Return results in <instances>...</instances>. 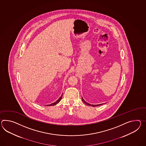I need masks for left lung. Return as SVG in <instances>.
<instances>
[{"mask_svg":"<svg viewBox=\"0 0 146 146\" xmlns=\"http://www.w3.org/2000/svg\"><path fill=\"white\" fill-rule=\"evenodd\" d=\"M82 101H83L84 103L86 104V105L89 106H92V107H98V106H101V105H102V104H95V105H94V104H89V103H87L86 101H85V100L83 99V98H82Z\"/></svg>","mask_w":146,"mask_h":146,"instance_id":"obj_1","label":"left lung"}]
</instances>
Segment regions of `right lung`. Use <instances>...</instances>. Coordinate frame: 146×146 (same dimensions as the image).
<instances>
[{
  "mask_svg": "<svg viewBox=\"0 0 146 146\" xmlns=\"http://www.w3.org/2000/svg\"><path fill=\"white\" fill-rule=\"evenodd\" d=\"M62 96H63V94H62V95L60 96V98L58 99L56 101H55V102H54L53 103H51V104H48V105H46L47 106H55V105H56V104L58 103L60 101L61 99H62Z\"/></svg>",
  "mask_w": 146,
  "mask_h": 146,
  "instance_id": "right-lung-1",
  "label": "right lung"
}]
</instances>
